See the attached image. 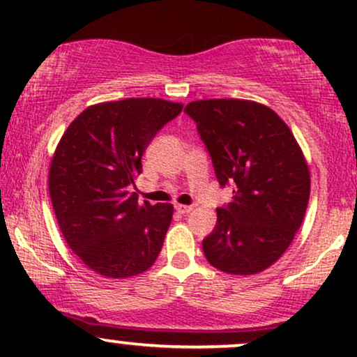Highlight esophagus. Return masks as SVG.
I'll return each mask as SVG.
<instances>
[{
	"mask_svg": "<svg viewBox=\"0 0 357 357\" xmlns=\"http://www.w3.org/2000/svg\"><path fill=\"white\" fill-rule=\"evenodd\" d=\"M176 211L181 213V215H188V213L192 211V206H186V204H176Z\"/></svg>",
	"mask_w": 357,
	"mask_h": 357,
	"instance_id": "34e87169",
	"label": "esophagus"
}]
</instances>
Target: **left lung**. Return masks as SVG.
Masks as SVG:
<instances>
[{"mask_svg":"<svg viewBox=\"0 0 357 357\" xmlns=\"http://www.w3.org/2000/svg\"><path fill=\"white\" fill-rule=\"evenodd\" d=\"M221 186L233 202L216 210V227L203 240L215 268L231 275L264 272L284 255L305 216L310 173L289 126L253 100L190 102Z\"/></svg>","mask_w":357,"mask_h":357,"instance_id":"1","label":"left lung"}]
</instances>
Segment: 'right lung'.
<instances>
[{"instance_id": "add662e5", "label": "right lung", "mask_w": 357, "mask_h": 357, "mask_svg": "<svg viewBox=\"0 0 357 357\" xmlns=\"http://www.w3.org/2000/svg\"><path fill=\"white\" fill-rule=\"evenodd\" d=\"M181 110L162 99L104 102L61 136L48 173L53 211L68 247L93 272L139 275L161 252L173 204L139 203L130 186L146 147Z\"/></svg>"}]
</instances>
